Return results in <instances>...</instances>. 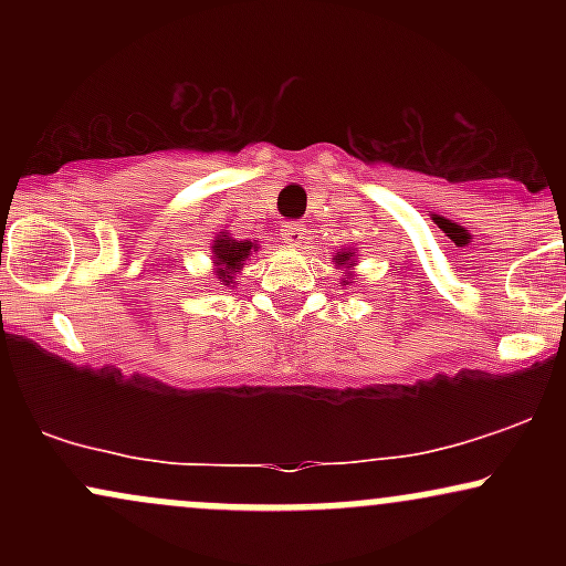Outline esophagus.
Returning a JSON list of instances; mask_svg holds the SVG:
<instances>
[{
  "instance_id": "1",
  "label": "esophagus",
  "mask_w": 566,
  "mask_h": 566,
  "mask_svg": "<svg viewBox=\"0 0 566 566\" xmlns=\"http://www.w3.org/2000/svg\"><path fill=\"white\" fill-rule=\"evenodd\" d=\"M282 237H284V242H287L290 247H303V242H305V226L303 223H287L282 229Z\"/></svg>"
}]
</instances>
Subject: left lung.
<instances>
[{
  "label": "left lung",
  "mask_w": 566,
  "mask_h": 566,
  "mask_svg": "<svg viewBox=\"0 0 566 566\" xmlns=\"http://www.w3.org/2000/svg\"><path fill=\"white\" fill-rule=\"evenodd\" d=\"M333 263L337 269H343V274H346V279H343L340 284H350V279H354V269H356V247H346V250L335 252Z\"/></svg>",
  "instance_id": "obj_1"
}]
</instances>
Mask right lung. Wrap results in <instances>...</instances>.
<instances>
[{"label": "right lung", "mask_w": 566, "mask_h": 566, "mask_svg": "<svg viewBox=\"0 0 566 566\" xmlns=\"http://www.w3.org/2000/svg\"><path fill=\"white\" fill-rule=\"evenodd\" d=\"M212 274H216L218 284L223 287H237V274H242V269L250 261L252 252L261 250L258 242H239L229 231H218L212 239Z\"/></svg>", "instance_id": "1"}]
</instances>
